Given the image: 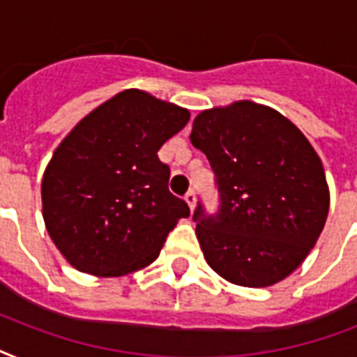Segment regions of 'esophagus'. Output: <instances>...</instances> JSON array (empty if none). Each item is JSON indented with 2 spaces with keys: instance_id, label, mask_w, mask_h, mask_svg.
Segmentation results:
<instances>
[{
  "instance_id": "1",
  "label": "esophagus",
  "mask_w": 357,
  "mask_h": 357,
  "mask_svg": "<svg viewBox=\"0 0 357 357\" xmlns=\"http://www.w3.org/2000/svg\"><path fill=\"white\" fill-rule=\"evenodd\" d=\"M185 202L189 204L190 211H192V209H195V206H196V195H195V190H189V192L185 195Z\"/></svg>"
}]
</instances>
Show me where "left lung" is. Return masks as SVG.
<instances>
[{
  "label": "left lung",
  "mask_w": 357,
  "mask_h": 357,
  "mask_svg": "<svg viewBox=\"0 0 357 357\" xmlns=\"http://www.w3.org/2000/svg\"><path fill=\"white\" fill-rule=\"evenodd\" d=\"M190 142L218 190L217 213L198 202L192 215L209 266L243 287L282 282L315 246L330 207L310 140L274 109L237 102L198 114Z\"/></svg>",
  "instance_id": "left-lung-1"
}]
</instances>
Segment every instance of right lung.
<instances>
[{
    "mask_svg": "<svg viewBox=\"0 0 357 357\" xmlns=\"http://www.w3.org/2000/svg\"><path fill=\"white\" fill-rule=\"evenodd\" d=\"M190 114L137 89L102 103L59 144L42 179L47 234L77 271L114 278L157 259L187 218L157 151Z\"/></svg>",
    "mask_w": 357,
    "mask_h": 357,
    "instance_id": "1",
    "label": "right lung"
}]
</instances>
